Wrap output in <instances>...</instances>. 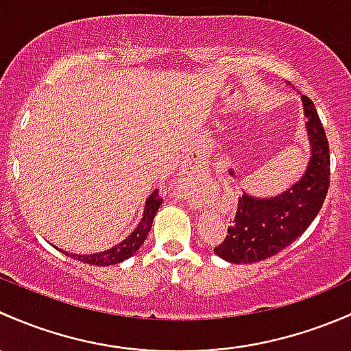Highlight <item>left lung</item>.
Returning a JSON list of instances; mask_svg holds the SVG:
<instances>
[{
	"instance_id": "left-lung-1",
	"label": "left lung",
	"mask_w": 351,
	"mask_h": 351,
	"mask_svg": "<svg viewBox=\"0 0 351 351\" xmlns=\"http://www.w3.org/2000/svg\"><path fill=\"white\" fill-rule=\"evenodd\" d=\"M308 118L309 167L298 184L272 199L243 196L238 199L233 225L215 254L231 263H254L279 254L311 225L330 189V143L314 103L302 96Z\"/></svg>"
}]
</instances>
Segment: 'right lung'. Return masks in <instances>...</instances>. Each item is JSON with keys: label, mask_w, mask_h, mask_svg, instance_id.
<instances>
[{"label": "right lung", "mask_w": 351, "mask_h": 351, "mask_svg": "<svg viewBox=\"0 0 351 351\" xmlns=\"http://www.w3.org/2000/svg\"><path fill=\"white\" fill-rule=\"evenodd\" d=\"M162 197L158 194V189L152 193V196L149 197L145 206V213H143V218L140 221V225L136 226V230L130 234L126 240H123L120 245L113 247L111 250H104L101 254H91V255H74V254H66L75 260H81V262L89 263V265H99V267H108V265H114V263H120L123 260L130 258L145 241L147 234L152 228V223H154V216L157 213V209L160 208L162 204Z\"/></svg>", "instance_id": "obj_1"}]
</instances>
